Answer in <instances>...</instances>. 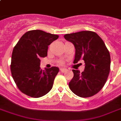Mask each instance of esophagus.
Segmentation results:
<instances>
[{"label":"esophagus","mask_w":121,"mask_h":121,"mask_svg":"<svg viewBox=\"0 0 121 121\" xmlns=\"http://www.w3.org/2000/svg\"><path fill=\"white\" fill-rule=\"evenodd\" d=\"M60 71H61V72L64 73V72H66V71H67V69H66V68H60Z\"/></svg>","instance_id":"esophagus-1"}]
</instances>
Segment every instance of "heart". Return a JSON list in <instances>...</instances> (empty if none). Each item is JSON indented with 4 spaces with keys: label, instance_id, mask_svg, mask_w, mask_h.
I'll use <instances>...</instances> for the list:
<instances>
[{
    "label": "heart",
    "instance_id": "1",
    "mask_svg": "<svg viewBox=\"0 0 121 121\" xmlns=\"http://www.w3.org/2000/svg\"><path fill=\"white\" fill-rule=\"evenodd\" d=\"M63 61H61L60 64H63Z\"/></svg>",
    "mask_w": 121,
    "mask_h": 121
}]
</instances>
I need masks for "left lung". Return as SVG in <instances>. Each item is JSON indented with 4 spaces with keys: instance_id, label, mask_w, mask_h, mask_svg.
<instances>
[{
    "instance_id": "obj_1",
    "label": "left lung",
    "mask_w": 121,
    "mask_h": 121,
    "mask_svg": "<svg viewBox=\"0 0 121 121\" xmlns=\"http://www.w3.org/2000/svg\"><path fill=\"white\" fill-rule=\"evenodd\" d=\"M65 39L73 44V63L85 62L84 71L72 70L74 76L69 82L70 90L80 97H90L103 88L111 67V56L104 42L95 32L83 31L66 34Z\"/></svg>"
}]
</instances>
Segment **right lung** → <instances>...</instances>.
<instances>
[{
    "mask_svg": "<svg viewBox=\"0 0 121 121\" xmlns=\"http://www.w3.org/2000/svg\"><path fill=\"white\" fill-rule=\"evenodd\" d=\"M59 36L41 30L27 31L14 46L10 70L18 88L34 98L41 97L51 90L59 68H40L41 58L47 56L48 46Z\"/></svg>",
    "mask_w": 121,
    "mask_h": 121,
    "instance_id": "add662e5",
    "label": "right lung"
}]
</instances>
